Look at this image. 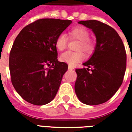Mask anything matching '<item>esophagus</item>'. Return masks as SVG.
Wrapping results in <instances>:
<instances>
[{"label":"esophagus","instance_id":"1","mask_svg":"<svg viewBox=\"0 0 132 132\" xmlns=\"http://www.w3.org/2000/svg\"><path fill=\"white\" fill-rule=\"evenodd\" d=\"M68 69H69V70H73V69H74V68H73V66H69Z\"/></svg>","mask_w":132,"mask_h":132}]
</instances>
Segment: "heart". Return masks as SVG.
Wrapping results in <instances>:
<instances>
[{
    "instance_id": "b5f03b06",
    "label": "heart",
    "mask_w": 132,
    "mask_h": 132,
    "mask_svg": "<svg viewBox=\"0 0 132 132\" xmlns=\"http://www.w3.org/2000/svg\"><path fill=\"white\" fill-rule=\"evenodd\" d=\"M90 32L84 26H76L69 31V38L70 39H77L78 43L76 46L78 50H83L87 54H91L94 51L95 42L89 37ZM69 39L64 34H60L56 38L55 46L59 51H63L68 45ZM60 60L73 66L85 59V55L81 51L71 52L67 51L60 56Z\"/></svg>"
}]
</instances>
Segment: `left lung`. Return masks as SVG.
I'll list each match as a JSON object with an SVG mask.
<instances>
[{
    "instance_id": "obj_1",
    "label": "left lung",
    "mask_w": 132,
    "mask_h": 132,
    "mask_svg": "<svg viewBox=\"0 0 132 132\" xmlns=\"http://www.w3.org/2000/svg\"><path fill=\"white\" fill-rule=\"evenodd\" d=\"M93 30L97 44L91 58L76 69L75 92L81 102L97 105L107 102L122 85L127 66V54L118 33L98 20L80 21ZM91 72H89V71Z\"/></svg>"
}]
</instances>
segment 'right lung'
Returning a JSON list of instances; mask_svg holds the SVG:
<instances>
[{
  "label": "right lung",
  "mask_w": 132,
  "mask_h": 132,
  "mask_svg": "<svg viewBox=\"0 0 132 132\" xmlns=\"http://www.w3.org/2000/svg\"><path fill=\"white\" fill-rule=\"evenodd\" d=\"M71 22L39 19L25 26L15 38L9 57L10 78L27 102L43 105L56 96L68 64L58 61L55 40ZM46 66H50L49 69Z\"/></svg>",
  "instance_id": "right-lung-1"
}]
</instances>
